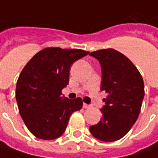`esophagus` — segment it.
Returning <instances> with one entry per match:
<instances>
[{
	"label": "esophagus",
	"mask_w": 158,
	"mask_h": 158,
	"mask_svg": "<svg viewBox=\"0 0 158 158\" xmlns=\"http://www.w3.org/2000/svg\"><path fill=\"white\" fill-rule=\"evenodd\" d=\"M90 106L89 105H87V104H83V108H89Z\"/></svg>",
	"instance_id": "obj_1"
}]
</instances>
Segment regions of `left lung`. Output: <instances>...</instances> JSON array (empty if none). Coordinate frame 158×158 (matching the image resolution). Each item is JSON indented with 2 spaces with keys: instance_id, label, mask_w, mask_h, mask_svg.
<instances>
[{
  "instance_id": "1",
  "label": "left lung",
  "mask_w": 158,
  "mask_h": 158,
  "mask_svg": "<svg viewBox=\"0 0 158 158\" xmlns=\"http://www.w3.org/2000/svg\"><path fill=\"white\" fill-rule=\"evenodd\" d=\"M89 55L101 65L100 89L107 93L100 109L102 119L89 131L99 140L115 141L128 133L139 117L145 94L143 79L134 64L114 49L98 50Z\"/></svg>"
}]
</instances>
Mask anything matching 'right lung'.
<instances>
[{
    "label": "right lung",
    "mask_w": 158,
    "mask_h": 158,
    "mask_svg": "<svg viewBox=\"0 0 158 158\" xmlns=\"http://www.w3.org/2000/svg\"><path fill=\"white\" fill-rule=\"evenodd\" d=\"M88 52L48 47L24 67L16 86V100L21 118L35 137L45 140L59 138L71 114L81 109V98L69 99L61 96V90L69 84L71 64Z\"/></svg>",
    "instance_id": "1"
}]
</instances>
